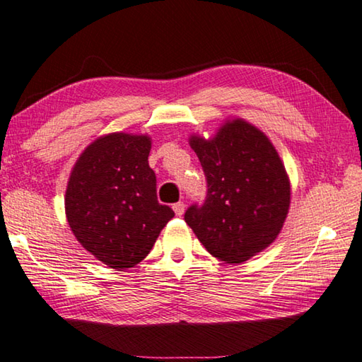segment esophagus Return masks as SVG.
I'll return each mask as SVG.
<instances>
[{
  "instance_id": "esophagus-1",
  "label": "esophagus",
  "mask_w": 362,
  "mask_h": 362,
  "mask_svg": "<svg viewBox=\"0 0 362 362\" xmlns=\"http://www.w3.org/2000/svg\"><path fill=\"white\" fill-rule=\"evenodd\" d=\"M173 210H175V213L177 216H182L185 215V211H186V205H185V202H177V204H175L173 205Z\"/></svg>"
}]
</instances>
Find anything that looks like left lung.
<instances>
[{"label": "left lung", "instance_id": "8db88e82", "mask_svg": "<svg viewBox=\"0 0 362 362\" xmlns=\"http://www.w3.org/2000/svg\"><path fill=\"white\" fill-rule=\"evenodd\" d=\"M206 177V199L185 220L206 252L230 264L269 247L286 223L290 180L268 136L244 118L226 120L213 138L192 134Z\"/></svg>", "mask_w": 362, "mask_h": 362}]
</instances>
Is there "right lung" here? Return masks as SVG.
<instances>
[{
  "label": "right lung",
  "instance_id": "obj_1",
  "mask_svg": "<svg viewBox=\"0 0 362 362\" xmlns=\"http://www.w3.org/2000/svg\"><path fill=\"white\" fill-rule=\"evenodd\" d=\"M149 134L109 133L76 160L65 191V216L86 252L112 269L142 262L175 211L157 200Z\"/></svg>",
  "mask_w": 362,
  "mask_h": 362
}]
</instances>
